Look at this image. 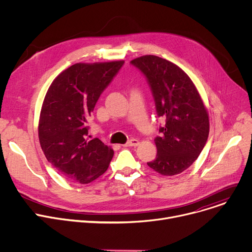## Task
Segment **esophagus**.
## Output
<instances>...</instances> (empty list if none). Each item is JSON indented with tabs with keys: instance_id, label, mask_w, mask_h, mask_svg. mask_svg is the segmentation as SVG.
Here are the masks:
<instances>
[{
	"instance_id": "obj_1",
	"label": "esophagus",
	"mask_w": 252,
	"mask_h": 252,
	"mask_svg": "<svg viewBox=\"0 0 252 252\" xmlns=\"http://www.w3.org/2000/svg\"><path fill=\"white\" fill-rule=\"evenodd\" d=\"M139 144V141L137 139H130L127 143H125L123 146H137Z\"/></svg>"
}]
</instances>
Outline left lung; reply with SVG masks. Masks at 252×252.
Listing matches in <instances>:
<instances>
[{
  "instance_id": "left-lung-1",
  "label": "left lung",
  "mask_w": 252,
  "mask_h": 252,
  "mask_svg": "<svg viewBox=\"0 0 252 252\" xmlns=\"http://www.w3.org/2000/svg\"><path fill=\"white\" fill-rule=\"evenodd\" d=\"M150 85L159 126L155 138L156 159L150 168L164 176L180 174L196 160L210 132L209 115L195 85L177 65L157 56L147 55L130 62Z\"/></svg>"
}]
</instances>
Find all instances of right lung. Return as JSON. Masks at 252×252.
Instances as JSON below:
<instances>
[{
    "mask_svg": "<svg viewBox=\"0 0 252 252\" xmlns=\"http://www.w3.org/2000/svg\"><path fill=\"white\" fill-rule=\"evenodd\" d=\"M124 61L72 65L51 84L38 124L41 150L66 179L87 184L109 168L114 152L98 138L88 140L87 119Z\"/></svg>",
    "mask_w": 252,
    "mask_h": 252,
    "instance_id": "right-lung-1",
    "label": "right lung"
}]
</instances>
